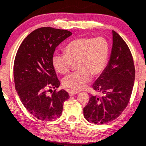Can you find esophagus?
<instances>
[{"instance_id":"obj_1","label":"esophagus","mask_w":146,"mask_h":146,"mask_svg":"<svg viewBox=\"0 0 146 146\" xmlns=\"http://www.w3.org/2000/svg\"><path fill=\"white\" fill-rule=\"evenodd\" d=\"M68 92H69V94H70V96H72V95H74V94H78V93H79L80 92L76 91V90H70V91Z\"/></svg>"}]
</instances>
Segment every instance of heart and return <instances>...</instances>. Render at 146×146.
Here are the masks:
<instances>
[{
  "label": "heart",
  "mask_w": 146,
  "mask_h": 146,
  "mask_svg": "<svg viewBox=\"0 0 146 146\" xmlns=\"http://www.w3.org/2000/svg\"><path fill=\"white\" fill-rule=\"evenodd\" d=\"M65 54H55L52 65L57 73L65 74L76 63V70L62 80L65 87L81 89L105 70L108 60L110 46L103 37L79 38L69 42L64 48Z\"/></svg>",
  "instance_id": "obj_1"
}]
</instances>
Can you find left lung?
<instances>
[{"mask_svg":"<svg viewBox=\"0 0 146 146\" xmlns=\"http://www.w3.org/2000/svg\"><path fill=\"white\" fill-rule=\"evenodd\" d=\"M113 46L108 64L93 84L94 91L84 108V116L90 123L107 124L115 120L127 106L135 78L133 58L128 46L113 31Z\"/></svg>","mask_w":146,"mask_h":146,"instance_id":"1","label":"left lung"}]
</instances>
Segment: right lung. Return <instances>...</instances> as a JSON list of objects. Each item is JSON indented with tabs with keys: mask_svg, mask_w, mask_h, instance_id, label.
I'll use <instances>...</instances> for the list:
<instances>
[{
	"mask_svg": "<svg viewBox=\"0 0 146 146\" xmlns=\"http://www.w3.org/2000/svg\"><path fill=\"white\" fill-rule=\"evenodd\" d=\"M72 35L66 30L44 27L29 34L21 44L14 63L15 89L28 112L41 121H53L61 115L63 103L70 96L65 90L47 95L58 88L52 59L60 43Z\"/></svg>",
	"mask_w": 146,
	"mask_h": 146,
	"instance_id": "1",
	"label": "right lung"
}]
</instances>
